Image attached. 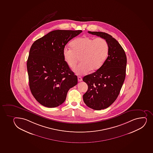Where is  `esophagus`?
<instances>
[{"label": "esophagus", "mask_w": 153, "mask_h": 153, "mask_svg": "<svg viewBox=\"0 0 153 153\" xmlns=\"http://www.w3.org/2000/svg\"><path fill=\"white\" fill-rule=\"evenodd\" d=\"M78 81H79V82H81V81H82V78L80 76H78Z\"/></svg>", "instance_id": "1"}]
</instances>
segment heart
<instances>
[{
	"label": "heart",
	"mask_w": 153,
	"mask_h": 153,
	"mask_svg": "<svg viewBox=\"0 0 153 153\" xmlns=\"http://www.w3.org/2000/svg\"><path fill=\"white\" fill-rule=\"evenodd\" d=\"M71 49L65 48L63 51L65 61L70 68H75L79 61L81 63L74 69L77 75H83L96 71L100 68L107 59L109 46L103 38L95 39L90 36L77 38L70 44Z\"/></svg>",
	"instance_id": "obj_1"
}]
</instances>
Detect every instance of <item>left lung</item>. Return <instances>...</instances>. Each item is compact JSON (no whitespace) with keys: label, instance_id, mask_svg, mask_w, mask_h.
<instances>
[{"label":"left lung","instance_id":"8db88e82","mask_svg":"<svg viewBox=\"0 0 153 153\" xmlns=\"http://www.w3.org/2000/svg\"><path fill=\"white\" fill-rule=\"evenodd\" d=\"M88 32L105 39L109 46L108 55L101 68L83 78L88 86L83 96L84 102L88 107L100 110L108 107L118 97L126 77L127 59L125 51L111 35Z\"/></svg>","mask_w":153,"mask_h":153}]
</instances>
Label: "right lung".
Wrapping results in <instances>:
<instances>
[{
  "label": "right lung",
  "mask_w": 153,
  "mask_h": 153,
  "mask_svg": "<svg viewBox=\"0 0 153 153\" xmlns=\"http://www.w3.org/2000/svg\"><path fill=\"white\" fill-rule=\"evenodd\" d=\"M81 30H55L37 39L27 61L29 86L35 99L46 107L62 104L70 89L78 83L63 55L65 46Z\"/></svg>",
  "instance_id": "right-lung-1"
}]
</instances>
